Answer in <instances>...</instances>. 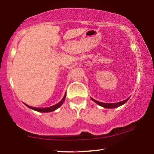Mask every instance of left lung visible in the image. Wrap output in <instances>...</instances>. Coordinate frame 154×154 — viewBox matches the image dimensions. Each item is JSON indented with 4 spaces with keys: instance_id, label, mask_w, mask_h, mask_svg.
<instances>
[{
    "instance_id": "left-lung-1",
    "label": "left lung",
    "mask_w": 154,
    "mask_h": 154,
    "mask_svg": "<svg viewBox=\"0 0 154 154\" xmlns=\"http://www.w3.org/2000/svg\"><path fill=\"white\" fill-rule=\"evenodd\" d=\"M91 98L92 101H94L95 103H96L97 104H98L99 106H102V107L103 108H117V107H119V106L123 105L126 103L127 101H128V99L130 98H127L126 100H125V101H120V102H118V103H102V102H100V101H96V100L94 99V98Z\"/></svg>"
}]
</instances>
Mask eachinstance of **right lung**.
<instances>
[{
  "label": "right lung",
  "mask_w": 154,
  "mask_h": 154,
  "mask_svg": "<svg viewBox=\"0 0 154 154\" xmlns=\"http://www.w3.org/2000/svg\"><path fill=\"white\" fill-rule=\"evenodd\" d=\"M65 97H66V94H65L64 97L63 98V99L61 100L59 103L56 104V105L50 106V107H48V108H35V107H32V106H29L26 105V104H25V103L24 104H25V105L27 106L28 108H31V109L34 110H36V111H38V112H52V111H54V110H56V109H58V108L60 107L61 105H62V104L63 103V102H64V101H65Z\"/></svg>",
  "instance_id": "right-lung-1"
}]
</instances>
